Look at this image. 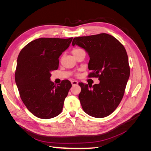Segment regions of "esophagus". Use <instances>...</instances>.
<instances>
[{
    "label": "esophagus",
    "instance_id": "34e87169",
    "mask_svg": "<svg viewBox=\"0 0 151 151\" xmlns=\"http://www.w3.org/2000/svg\"><path fill=\"white\" fill-rule=\"evenodd\" d=\"M71 83H72V86H76V85L78 84V82H77V81L74 80V81H71Z\"/></svg>",
    "mask_w": 151,
    "mask_h": 151
}]
</instances>
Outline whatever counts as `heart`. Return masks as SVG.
<instances>
[{"label": "heart", "mask_w": 151, "mask_h": 151, "mask_svg": "<svg viewBox=\"0 0 151 151\" xmlns=\"http://www.w3.org/2000/svg\"><path fill=\"white\" fill-rule=\"evenodd\" d=\"M84 52V50L83 48H79V47L74 48V49L72 50V51L73 55H74V56L78 54V53H81V52Z\"/></svg>", "instance_id": "1"}]
</instances>
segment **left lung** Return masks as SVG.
I'll list each match as a JSON object with an SVG mask.
<instances>
[{"mask_svg": "<svg viewBox=\"0 0 151 151\" xmlns=\"http://www.w3.org/2000/svg\"><path fill=\"white\" fill-rule=\"evenodd\" d=\"M78 45L88 53L89 77H96L98 84L79 83V99L88 115L104 118L110 115L120 103L130 76L126 50L116 38L106 33L76 37L72 45Z\"/></svg>", "mask_w": 151, "mask_h": 151, "instance_id": "8db88e82", "label": "left lung"}]
</instances>
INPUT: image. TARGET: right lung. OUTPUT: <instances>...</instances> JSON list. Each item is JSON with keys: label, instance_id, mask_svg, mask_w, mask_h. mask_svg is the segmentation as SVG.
Returning <instances> with one entry per match:
<instances>
[{"label": "right lung", "instance_id": "obj_1", "mask_svg": "<svg viewBox=\"0 0 151 151\" xmlns=\"http://www.w3.org/2000/svg\"><path fill=\"white\" fill-rule=\"evenodd\" d=\"M73 38H41L21 50L17 57L15 81L20 97L36 117L49 119L62 111L72 84L68 80L55 84L51 72L58 69L59 57L69 47Z\"/></svg>", "mask_w": 151, "mask_h": 151}]
</instances>
